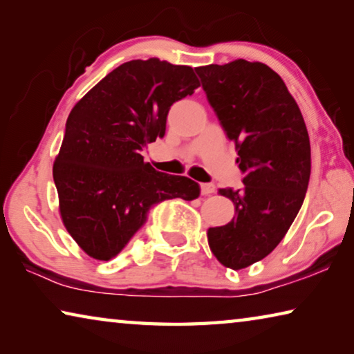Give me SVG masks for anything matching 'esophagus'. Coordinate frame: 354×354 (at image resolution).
Listing matches in <instances>:
<instances>
[{
	"label": "esophagus",
	"mask_w": 354,
	"mask_h": 354,
	"mask_svg": "<svg viewBox=\"0 0 354 354\" xmlns=\"http://www.w3.org/2000/svg\"><path fill=\"white\" fill-rule=\"evenodd\" d=\"M200 190H201V195H211L215 192V185L203 183V184H200Z\"/></svg>",
	"instance_id": "34e87169"
}]
</instances>
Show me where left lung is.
Instances as JSON below:
<instances>
[{
    "label": "left lung",
    "mask_w": 354,
    "mask_h": 354,
    "mask_svg": "<svg viewBox=\"0 0 354 354\" xmlns=\"http://www.w3.org/2000/svg\"><path fill=\"white\" fill-rule=\"evenodd\" d=\"M195 71L245 175L242 189L218 190L236 212L227 225L209 227V248L225 267L241 270L278 247L303 205L310 176L308 129L268 65L237 59Z\"/></svg>",
    "instance_id": "obj_1"
}]
</instances>
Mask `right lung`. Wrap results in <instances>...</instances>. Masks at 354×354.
Returning a JSON list of instances; mask_svg holds the SVG:
<instances>
[{"mask_svg":"<svg viewBox=\"0 0 354 354\" xmlns=\"http://www.w3.org/2000/svg\"><path fill=\"white\" fill-rule=\"evenodd\" d=\"M196 87L187 65L137 59L112 70L71 109L53 178L64 226L93 259L115 257L158 203L198 198L195 181L154 170L140 154L164 137L170 106Z\"/></svg>","mask_w":354,"mask_h":354,"instance_id":"right-lung-1","label":"right lung"}]
</instances>
